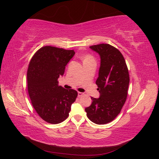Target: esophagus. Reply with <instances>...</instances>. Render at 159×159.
<instances>
[{
    "mask_svg": "<svg viewBox=\"0 0 159 159\" xmlns=\"http://www.w3.org/2000/svg\"><path fill=\"white\" fill-rule=\"evenodd\" d=\"M78 97H81V96H83L84 95V93L82 92H78Z\"/></svg>",
    "mask_w": 159,
    "mask_h": 159,
    "instance_id": "34e87169",
    "label": "esophagus"
}]
</instances>
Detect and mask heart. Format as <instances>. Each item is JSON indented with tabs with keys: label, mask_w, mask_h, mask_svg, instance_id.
<instances>
[{
	"label": "heart",
	"mask_w": 159,
	"mask_h": 159,
	"mask_svg": "<svg viewBox=\"0 0 159 159\" xmlns=\"http://www.w3.org/2000/svg\"><path fill=\"white\" fill-rule=\"evenodd\" d=\"M83 60L84 62H86V61H94V58L93 56H91V55H85L83 56Z\"/></svg>",
	"instance_id": "b5f03b06"
}]
</instances>
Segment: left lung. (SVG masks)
<instances>
[{
  "label": "left lung",
  "instance_id": "left-lung-1",
  "mask_svg": "<svg viewBox=\"0 0 159 159\" xmlns=\"http://www.w3.org/2000/svg\"><path fill=\"white\" fill-rule=\"evenodd\" d=\"M90 48L98 53L101 62L95 84L99 98L91 97L86 107L88 119L95 124H106L116 117L127 99L129 75L125 60L120 51L108 44L93 45Z\"/></svg>",
  "mask_w": 159,
  "mask_h": 159
}]
</instances>
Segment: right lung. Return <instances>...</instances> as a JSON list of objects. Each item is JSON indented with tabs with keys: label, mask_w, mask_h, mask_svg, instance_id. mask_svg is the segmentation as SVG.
I'll return each mask as SVG.
<instances>
[{
	"label": "right lung",
	"mask_w": 159,
	"mask_h": 159,
	"mask_svg": "<svg viewBox=\"0 0 159 159\" xmlns=\"http://www.w3.org/2000/svg\"><path fill=\"white\" fill-rule=\"evenodd\" d=\"M74 54V50L46 46L35 53L28 66V91L32 106L49 123L57 124L68 118L78 96L77 91L66 89L57 81Z\"/></svg>",
	"instance_id": "add662e5"
}]
</instances>
